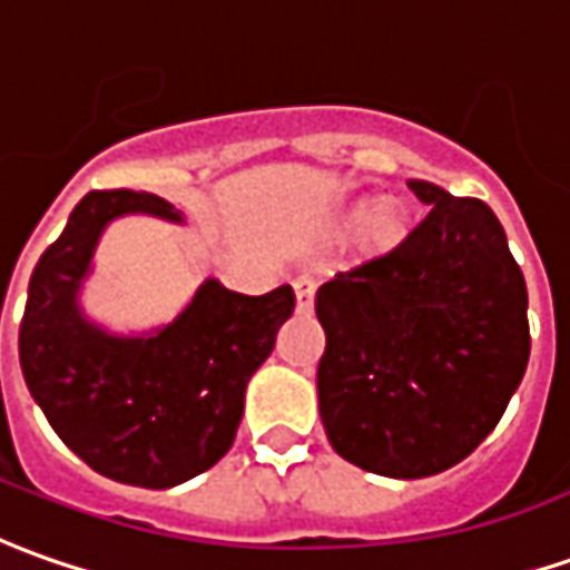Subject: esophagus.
<instances>
[{"mask_svg": "<svg viewBox=\"0 0 570 570\" xmlns=\"http://www.w3.org/2000/svg\"><path fill=\"white\" fill-rule=\"evenodd\" d=\"M315 305V281L312 277H299L296 281V308L299 312H312Z\"/></svg>", "mask_w": 570, "mask_h": 570, "instance_id": "esophagus-1", "label": "esophagus"}]
</instances>
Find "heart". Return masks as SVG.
<instances>
[{
	"mask_svg": "<svg viewBox=\"0 0 570 570\" xmlns=\"http://www.w3.org/2000/svg\"><path fill=\"white\" fill-rule=\"evenodd\" d=\"M365 224H367V236H371V239H393V236L402 234V227H405V215H402V208H399L393 199H383V203H377L371 212H367Z\"/></svg>",
	"mask_w": 570,
	"mask_h": 570,
	"instance_id": "1",
	"label": "heart"
}]
</instances>
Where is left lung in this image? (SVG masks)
<instances>
[{"label":"left lung","mask_w":570,"mask_h":570,"mask_svg":"<svg viewBox=\"0 0 570 570\" xmlns=\"http://www.w3.org/2000/svg\"><path fill=\"white\" fill-rule=\"evenodd\" d=\"M431 212L317 289L327 346L317 405L331 446L383 478L468 459L499 424L530 358L528 286L493 208L428 180Z\"/></svg>","instance_id":"8db88e82"}]
</instances>
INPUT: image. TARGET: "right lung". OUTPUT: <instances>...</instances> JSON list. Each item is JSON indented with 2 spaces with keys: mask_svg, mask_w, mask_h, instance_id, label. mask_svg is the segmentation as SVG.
<instances>
[{
  "mask_svg": "<svg viewBox=\"0 0 570 570\" xmlns=\"http://www.w3.org/2000/svg\"><path fill=\"white\" fill-rule=\"evenodd\" d=\"M146 212L184 220L153 193L92 189L27 286L18 352L52 431L102 478L168 490L234 446L246 383L296 308L293 286L243 296L205 281L168 327L115 336L83 317L77 293L108 220Z\"/></svg>",
  "mask_w": 570,
  "mask_h": 570,
  "instance_id": "obj_1",
  "label": "right lung"
}]
</instances>
